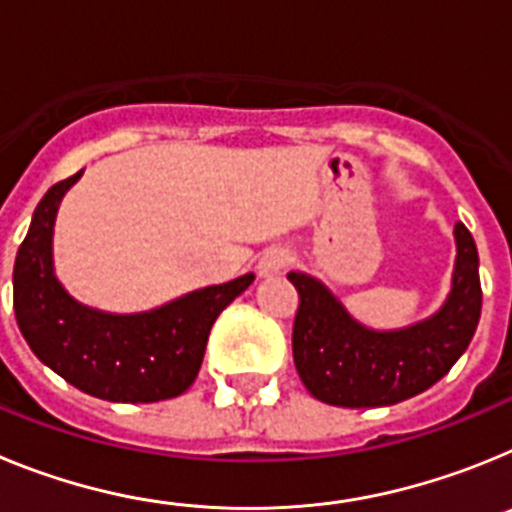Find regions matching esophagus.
Returning a JSON list of instances; mask_svg holds the SVG:
<instances>
[{"label": "esophagus", "instance_id": "esophagus-1", "mask_svg": "<svg viewBox=\"0 0 512 512\" xmlns=\"http://www.w3.org/2000/svg\"><path fill=\"white\" fill-rule=\"evenodd\" d=\"M289 261H292V253H289L287 248L271 246L261 253L259 266H256V269H259L261 277H274V274H279V271H282Z\"/></svg>", "mask_w": 512, "mask_h": 512}]
</instances>
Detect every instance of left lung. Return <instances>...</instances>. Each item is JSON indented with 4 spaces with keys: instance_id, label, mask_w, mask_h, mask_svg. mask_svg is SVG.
Returning <instances> with one entry per match:
<instances>
[{
    "instance_id": "obj_1",
    "label": "left lung",
    "mask_w": 512,
    "mask_h": 512,
    "mask_svg": "<svg viewBox=\"0 0 512 512\" xmlns=\"http://www.w3.org/2000/svg\"><path fill=\"white\" fill-rule=\"evenodd\" d=\"M451 292L428 320L400 330L356 323L318 279L289 271L300 307L292 328L297 374L312 397L336 408H382L420 395L449 374L479 323L482 287L474 238L456 223Z\"/></svg>"
}]
</instances>
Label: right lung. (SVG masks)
<instances>
[{"instance_id":"1","label":"right lung","mask_w":512,"mask_h":512,"mask_svg":"<svg viewBox=\"0 0 512 512\" xmlns=\"http://www.w3.org/2000/svg\"><path fill=\"white\" fill-rule=\"evenodd\" d=\"M79 176L53 184L35 207L12 274L17 325L33 354L76 390L110 402L171 400L192 387L212 323L253 274L135 315L81 305L53 274V223Z\"/></svg>"}]
</instances>
